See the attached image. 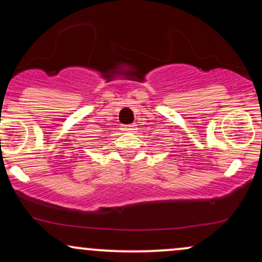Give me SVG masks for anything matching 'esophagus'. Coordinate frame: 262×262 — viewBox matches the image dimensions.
I'll return each instance as SVG.
<instances>
[{"label":"esophagus","instance_id":"1","mask_svg":"<svg viewBox=\"0 0 262 262\" xmlns=\"http://www.w3.org/2000/svg\"><path fill=\"white\" fill-rule=\"evenodd\" d=\"M137 124H130V125H125L124 127V130H127V132H133L134 130V127Z\"/></svg>","mask_w":262,"mask_h":262}]
</instances>
